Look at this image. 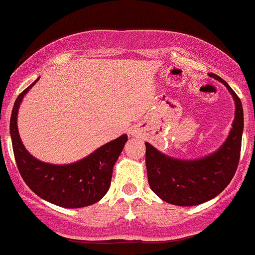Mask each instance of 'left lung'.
Here are the masks:
<instances>
[{"label":"left lung","instance_id":"8db88e82","mask_svg":"<svg viewBox=\"0 0 255 255\" xmlns=\"http://www.w3.org/2000/svg\"><path fill=\"white\" fill-rule=\"evenodd\" d=\"M236 102L232 129L218 150L197 160H180L166 156L145 143V165L150 189L163 201L176 206H195L213 199L223 191L235 176L241 156L243 133V107L241 99L220 76Z\"/></svg>","mask_w":255,"mask_h":255}]
</instances>
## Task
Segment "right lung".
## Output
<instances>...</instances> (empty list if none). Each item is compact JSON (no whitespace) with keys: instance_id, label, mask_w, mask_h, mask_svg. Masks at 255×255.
Returning <instances> with one entry per match:
<instances>
[{"instance_id":"add662e5","label":"right lung","mask_w":255,"mask_h":255,"mask_svg":"<svg viewBox=\"0 0 255 255\" xmlns=\"http://www.w3.org/2000/svg\"><path fill=\"white\" fill-rule=\"evenodd\" d=\"M38 80L39 78L20 92L11 115L9 132L20 176L35 195L56 206L79 208L96 204L109 191L113 165L128 137L126 134L121 135L100 146L86 158L68 165L48 164L35 159L28 153L20 140L17 115L23 96Z\"/></svg>"}]
</instances>
